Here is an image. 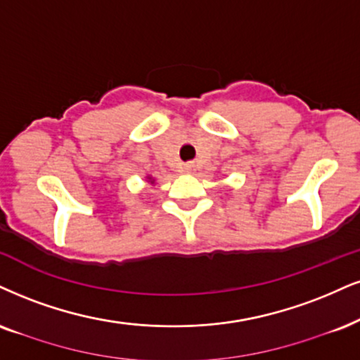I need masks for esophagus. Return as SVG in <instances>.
I'll use <instances>...</instances> for the list:
<instances>
[{"instance_id":"1","label":"esophagus","mask_w":360,"mask_h":360,"mask_svg":"<svg viewBox=\"0 0 360 360\" xmlns=\"http://www.w3.org/2000/svg\"><path fill=\"white\" fill-rule=\"evenodd\" d=\"M184 170L187 172V173H193V172H195V165H193V163H187Z\"/></svg>"}]
</instances>
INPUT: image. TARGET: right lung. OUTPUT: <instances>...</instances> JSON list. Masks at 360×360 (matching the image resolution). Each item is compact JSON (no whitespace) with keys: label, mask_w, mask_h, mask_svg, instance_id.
I'll use <instances>...</instances> for the list:
<instances>
[{"label":"right lung","mask_w":360,"mask_h":360,"mask_svg":"<svg viewBox=\"0 0 360 360\" xmlns=\"http://www.w3.org/2000/svg\"><path fill=\"white\" fill-rule=\"evenodd\" d=\"M146 181H148V184H152V185H155V179L152 175H146Z\"/></svg>","instance_id":"right-lung-1"}]
</instances>
